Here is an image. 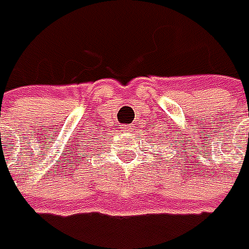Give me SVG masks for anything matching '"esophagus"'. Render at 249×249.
Returning a JSON list of instances; mask_svg holds the SVG:
<instances>
[{"label":"esophagus","instance_id":"obj_1","mask_svg":"<svg viewBox=\"0 0 249 249\" xmlns=\"http://www.w3.org/2000/svg\"><path fill=\"white\" fill-rule=\"evenodd\" d=\"M123 129H124V131H131L132 126H131V125H123Z\"/></svg>","mask_w":249,"mask_h":249}]
</instances>
